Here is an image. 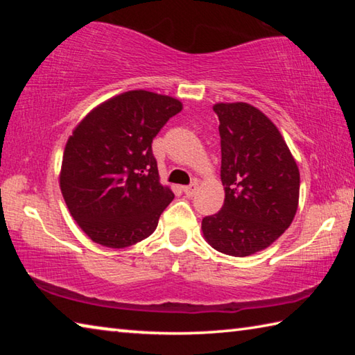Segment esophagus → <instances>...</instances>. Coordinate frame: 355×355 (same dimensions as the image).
<instances>
[{
    "instance_id": "1",
    "label": "esophagus",
    "mask_w": 355,
    "mask_h": 355,
    "mask_svg": "<svg viewBox=\"0 0 355 355\" xmlns=\"http://www.w3.org/2000/svg\"><path fill=\"white\" fill-rule=\"evenodd\" d=\"M197 188H199V184H197L196 182L192 183V184H189V186H183V192L188 197H192L197 192Z\"/></svg>"
}]
</instances>
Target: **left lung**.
<instances>
[{
  "label": "left lung",
  "instance_id": "obj_1",
  "mask_svg": "<svg viewBox=\"0 0 355 355\" xmlns=\"http://www.w3.org/2000/svg\"><path fill=\"white\" fill-rule=\"evenodd\" d=\"M220 135V211L202 220L205 241L248 257L282 236L297 211L299 169L271 119L249 103H216Z\"/></svg>",
  "mask_w": 355,
  "mask_h": 355
}]
</instances>
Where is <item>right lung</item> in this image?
<instances>
[{"label": "right lung", "mask_w": 355, "mask_h": 355, "mask_svg": "<svg viewBox=\"0 0 355 355\" xmlns=\"http://www.w3.org/2000/svg\"><path fill=\"white\" fill-rule=\"evenodd\" d=\"M182 101L128 91L100 103L65 144L59 184L71 218L94 243L123 249L152 235L173 199L159 183L153 137Z\"/></svg>", "instance_id": "right-lung-1"}]
</instances>
